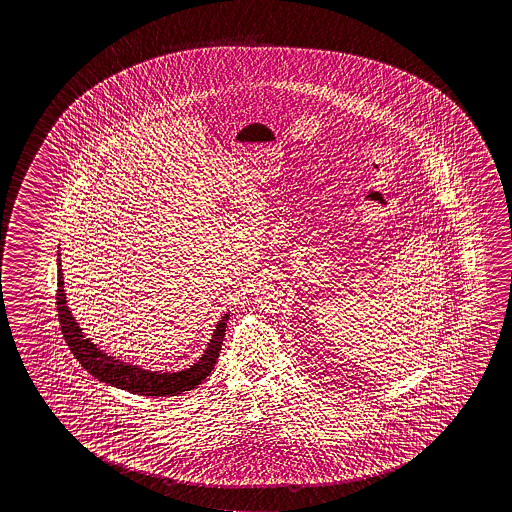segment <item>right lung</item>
Here are the masks:
<instances>
[{
  "label": "right lung",
  "mask_w": 512,
  "mask_h": 512,
  "mask_svg": "<svg viewBox=\"0 0 512 512\" xmlns=\"http://www.w3.org/2000/svg\"><path fill=\"white\" fill-rule=\"evenodd\" d=\"M57 264V310H59L60 328L64 339L68 343L69 350L75 355L78 362L87 369L94 378L110 386L125 389L128 393L143 394V396H175V394L191 391L198 384H202L209 377L210 371L218 361L221 344L227 330V321L230 314L221 316L212 334L207 350L203 352L200 361L182 371H150L141 366H132L128 362L119 361L116 357H110L103 353L91 339H85L82 328L78 327L75 318L71 316V310L66 305V293H64V280H62V268Z\"/></svg>",
  "instance_id": "obj_1"
}]
</instances>
